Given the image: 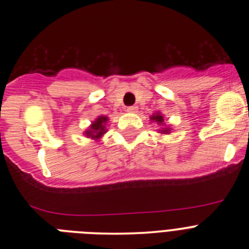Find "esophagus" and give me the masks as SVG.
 Wrapping results in <instances>:
<instances>
[{
	"label": "esophagus",
	"mask_w": 249,
	"mask_h": 249,
	"mask_svg": "<svg viewBox=\"0 0 249 249\" xmlns=\"http://www.w3.org/2000/svg\"><path fill=\"white\" fill-rule=\"evenodd\" d=\"M126 110L129 113H136L137 112V107H136V106H130V107H127Z\"/></svg>",
	"instance_id": "34e87169"
}]
</instances>
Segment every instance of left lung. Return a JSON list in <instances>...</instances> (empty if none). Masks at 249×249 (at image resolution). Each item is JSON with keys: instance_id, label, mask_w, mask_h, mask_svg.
Wrapping results in <instances>:
<instances>
[{"instance_id": "left-lung-1", "label": "left lung", "mask_w": 249, "mask_h": 249, "mask_svg": "<svg viewBox=\"0 0 249 249\" xmlns=\"http://www.w3.org/2000/svg\"><path fill=\"white\" fill-rule=\"evenodd\" d=\"M151 120L152 122H156L157 124H159L160 126L161 125H164V118L159 112L154 113L153 115H151ZM159 131H160L161 134H169V132H170V127H163V129H160Z\"/></svg>"}]
</instances>
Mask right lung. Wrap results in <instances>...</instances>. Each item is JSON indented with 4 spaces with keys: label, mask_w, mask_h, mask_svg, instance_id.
<instances>
[{
    "label": "right lung",
    "mask_w": 249,
    "mask_h": 249,
    "mask_svg": "<svg viewBox=\"0 0 249 249\" xmlns=\"http://www.w3.org/2000/svg\"><path fill=\"white\" fill-rule=\"evenodd\" d=\"M108 122V118L105 115H100L92 124L90 125L88 130L85 131V135L88 137H91L92 140H100L103 134H106V124Z\"/></svg>",
    "instance_id": "right-lung-1"
}]
</instances>
